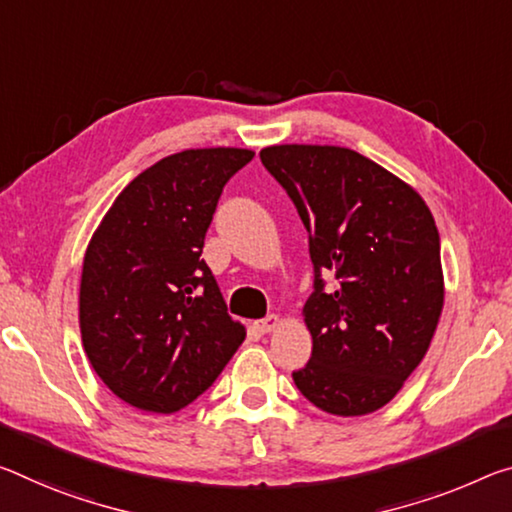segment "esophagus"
I'll return each instance as SVG.
<instances>
[{
  "label": "esophagus",
  "mask_w": 512,
  "mask_h": 512,
  "mask_svg": "<svg viewBox=\"0 0 512 512\" xmlns=\"http://www.w3.org/2000/svg\"><path fill=\"white\" fill-rule=\"evenodd\" d=\"M280 316L278 314H269L266 316V319H262V321H255V328L262 332V335H266V332H271V330H275L280 326Z\"/></svg>",
  "instance_id": "obj_1"
}]
</instances>
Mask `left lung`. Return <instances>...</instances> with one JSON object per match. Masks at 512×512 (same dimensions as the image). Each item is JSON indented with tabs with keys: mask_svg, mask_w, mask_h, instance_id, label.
I'll use <instances>...</instances> for the list:
<instances>
[{
	"mask_svg": "<svg viewBox=\"0 0 512 512\" xmlns=\"http://www.w3.org/2000/svg\"><path fill=\"white\" fill-rule=\"evenodd\" d=\"M310 234L314 291L303 307L312 358L300 394L339 417L383 408L419 367L444 305L440 234L412 186L337 145L259 152ZM323 274L338 285L325 289Z\"/></svg>",
	"mask_w": 512,
	"mask_h": 512,
	"instance_id": "8db88e82",
	"label": "left lung"
}]
</instances>
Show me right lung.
I'll list each match as a JSON object with an SVG mask.
<instances>
[{
  "mask_svg": "<svg viewBox=\"0 0 512 512\" xmlns=\"http://www.w3.org/2000/svg\"><path fill=\"white\" fill-rule=\"evenodd\" d=\"M253 157L241 148L164 157L125 186L88 243L81 342L102 383L134 408L182 410L246 339L200 255L223 186Z\"/></svg>",
  "mask_w": 512,
  "mask_h": 512,
  "instance_id": "add662e5",
  "label": "right lung"
}]
</instances>
